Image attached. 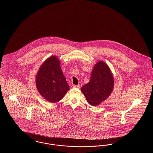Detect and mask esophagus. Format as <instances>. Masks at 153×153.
I'll use <instances>...</instances> for the list:
<instances>
[{
  "instance_id": "34e87169",
  "label": "esophagus",
  "mask_w": 153,
  "mask_h": 153,
  "mask_svg": "<svg viewBox=\"0 0 153 153\" xmlns=\"http://www.w3.org/2000/svg\"><path fill=\"white\" fill-rule=\"evenodd\" d=\"M73 88H80V85H73Z\"/></svg>"
}]
</instances>
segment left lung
Here are the masks:
<instances>
[{
	"label": "left lung",
	"instance_id": "obj_1",
	"mask_svg": "<svg viewBox=\"0 0 153 153\" xmlns=\"http://www.w3.org/2000/svg\"><path fill=\"white\" fill-rule=\"evenodd\" d=\"M114 79L109 67L104 62L96 64L90 81L81 91L91 105L96 106L107 99L114 88Z\"/></svg>",
	"mask_w": 153,
	"mask_h": 153
}]
</instances>
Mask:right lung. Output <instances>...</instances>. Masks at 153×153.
<instances>
[{"label": "right lung", "instance_id": "right-lung-1", "mask_svg": "<svg viewBox=\"0 0 153 153\" xmlns=\"http://www.w3.org/2000/svg\"><path fill=\"white\" fill-rule=\"evenodd\" d=\"M36 86L41 96L51 102L60 101L69 89L56 56L47 59L40 67L36 75Z\"/></svg>", "mask_w": 153, "mask_h": 153}]
</instances>
